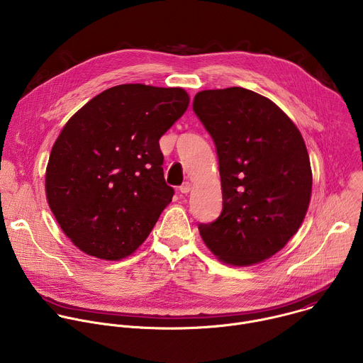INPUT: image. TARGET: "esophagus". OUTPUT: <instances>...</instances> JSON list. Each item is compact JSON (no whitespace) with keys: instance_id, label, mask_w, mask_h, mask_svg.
Wrapping results in <instances>:
<instances>
[{"instance_id":"1","label":"esophagus","mask_w":363,"mask_h":363,"mask_svg":"<svg viewBox=\"0 0 363 363\" xmlns=\"http://www.w3.org/2000/svg\"><path fill=\"white\" fill-rule=\"evenodd\" d=\"M191 188H192V185H191L189 182H184V184L179 186V191H181L182 194H188V192L191 191Z\"/></svg>"}]
</instances>
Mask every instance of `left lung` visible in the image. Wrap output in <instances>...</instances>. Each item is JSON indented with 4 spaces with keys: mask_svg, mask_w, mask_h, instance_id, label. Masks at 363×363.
<instances>
[{
    "mask_svg": "<svg viewBox=\"0 0 363 363\" xmlns=\"http://www.w3.org/2000/svg\"><path fill=\"white\" fill-rule=\"evenodd\" d=\"M194 112L216 143L223 211L198 230L221 262L252 266L297 233L312 195L301 133L274 103L242 87L202 90Z\"/></svg>",
    "mask_w": 363,
    "mask_h": 363,
    "instance_id": "left-lung-1",
    "label": "left lung"
}]
</instances>
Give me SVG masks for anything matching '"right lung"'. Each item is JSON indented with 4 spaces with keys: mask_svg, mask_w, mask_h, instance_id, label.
I'll use <instances>...</instances> for the list:
<instances>
[{
    "mask_svg": "<svg viewBox=\"0 0 363 363\" xmlns=\"http://www.w3.org/2000/svg\"><path fill=\"white\" fill-rule=\"evenodd\" d=\"M188 105L181 87L119 84L69 119L50 153L45 195L79 250L115 262L146 240L174 195L160 139Z\"/></svg>",
    "mask_w": 363,
    "mask_h": 363,
    "instance_id": "1",
    "label": "right lung"
}]
</instances>
